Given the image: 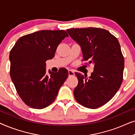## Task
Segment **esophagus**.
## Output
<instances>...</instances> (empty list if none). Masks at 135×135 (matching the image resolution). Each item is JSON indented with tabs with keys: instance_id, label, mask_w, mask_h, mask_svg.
Segmentation results:
<instances>
[{
	"instance_id": "34e87169",
	"label": "esophagus",
	"mask_w": 135,
	"mask_h": 135,
	"mask_svg": "<svg viewBox=\"0 0 135 135\" xmlns=\"http://www.w3.org/2000/svg\"><path fill=\"white\" fill-rule=\"evenodd\" d=\"M68 74H69V76H74L75 75L74 72L73 70H69L68 71Z\"/></svg>"
}]
</instances>
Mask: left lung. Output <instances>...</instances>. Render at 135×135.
I'll return each instance as SVG.
<instances>
[{
  "instance_id": "obj_1",
  "label": "left lung",
  "mask_w": 135,
  "mask_h": 135,
  "mask_svg": "<svg viewBox=\"0 0 135 135\" xmlns=\"http://www.w3.org/2000/svg\"><path fill=\"white\" fill-rule=\"evenodd\" d=\"M66 31L80 45L82 61L94 66L89 78L75 73L79 82L74 90L75 100L85 108H98L114 97L122 82L124 58L119 42L104 29L73 28Z\"/></svg>"
}]
</instances>
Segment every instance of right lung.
Returning a JSON list of instances; mask_svg holds the SVG:
<instances>
[{
    "instance_id": "1",
    "label": "right lung",
    "mask_w": 135,
    "mask_h": 135,
    "mask_svg": "<svg viewBox=\"0 0 135 135\" xmlns=\"http://www.w3.org/2000/svg\"><path fill=\"white\" fill-rule=\"evenodd\" d=\"M69 37L63 30H42L22 36L10 52V77L26 104L41 109L55 100L68 77L65 68L46 74V61L55 56L61 42Z\"/></svg>"
}]
</instances>
